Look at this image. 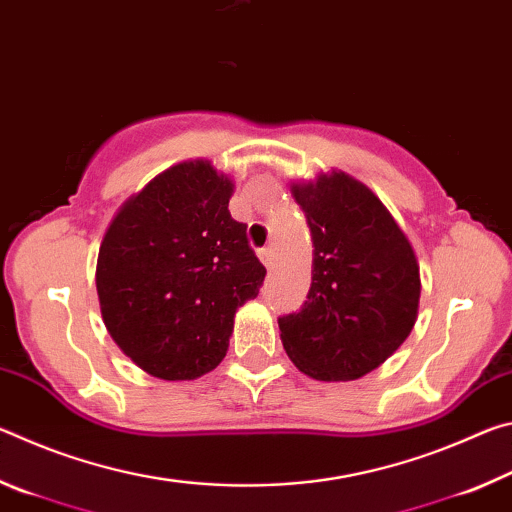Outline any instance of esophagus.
I'll list each match as a JSON object with an SVG mask.
<instances>
[{
	"mask_svg": "<svg viewBox=\"0 0 512 512\" xmlns=\"http://www.w3.org/2000/svg\"><path fill=\"white\" fill-rule=\"evenodd\" d=\"M259 259H262L266 268H273L275 266V250H273V246L259 248Z\"/></svg>",
	"mask_w": 512,
	"mask_h": 512,
	"instance_id": "esophagus-1",
	"label": "esophagus"
}]
</instances>
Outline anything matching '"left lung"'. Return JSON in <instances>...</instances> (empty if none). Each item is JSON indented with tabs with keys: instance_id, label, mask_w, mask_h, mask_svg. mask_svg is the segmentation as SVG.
Returning <instances> with one entry per match:
<instances>
[{
	"instance_id": "left-lung-1",
	"label": "left lung",
	"mask_w": 512,
	"mask_h": 512,
	"mask_svg": "<svg viewBox=\"0 0 512 512\" xmlns=\"http://www.w3.org/2000/svg\"><path fill=\"white\" fill-rule=\"evenodd\" d=\"M314 241L305 305L277 318L289 359L320 381H350L400 348L418 318L420 268L384 203L332 171L293 185Z\"/></svg>"
}]
</instances>
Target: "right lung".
I'll return each mask as SVG.
<instances>
[{
	"label": "right lung",
	"mask_w": 512,
	"mask_h": 512,
	"mask_svg": "<svg viewBox=\"0 0 512 512\" xmlns=\"http://www.w3.org/2000/svg\"><path fill=\"white\" fill-rule=\"evenodd\" d=\"M232 187L207 160L176 164L124 203L101 241L103 323L153 377L219 366L237 309L262 287L266 268L228 210Z\"/></svg>",
	"instance_id": "add662e5"
}]
</instances>
